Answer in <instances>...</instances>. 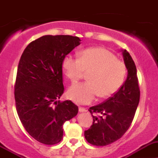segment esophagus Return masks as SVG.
<instances>
[{
	"mask_svg": "<svg viewBox=\"0 0 158 158\" xmlns=\"http://www.w3.org/2000/svg\"><path fill=\"white\" fill-rule=\"evenodd\" d=\"M79 112H85V111H87V110L85 109V108L79 107Z\"/></svg>",
	"mask_w": 158,
	"mask_h": 158,
	"instance_id": "34e87169",
	"label": "esophagus"
}]
</instances>
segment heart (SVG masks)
I'll return each mask as SVG.
<instances>
[{
    "instance_id": "heart-1",
    "label": "heart",
    "mask_w": 158,
    "mask_h": 158,
    "mask_svg": "<svg viewBox=\"0 0 158 158\" xmlns=\"http://www.w3.org/2000/svg\"><path fill=\"white\" fill-rule=\"evenodd\" d=\"M62 69L72 83L79 81L85 72H89L87 82L73 85L67 92L69 99L81 105L92 102L98 95L101 98L114 95L123 85L126 76L123 62L102 47L84 49L79 58L66 55L62 61Z\"/></svg>"
}]
</instances>
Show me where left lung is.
Segmentation results:
<instances>
[{
    "label": "left lung",
    "instance_id": "8db88e82",
    "mask_svg": "<svg viewBox=\"0 0 158 158\" xmlns=\"http://www.w3.org/2000/svg\"><path fill=\"white\" fill-rule=\"evenodd\" d=\"M124 63L128 70L126 80L119 90L108 100L98 106L89 108L92 113L101 115L92 116L93 124L85 131V138L95 146H106L123 136L130 127L140 100L137 69L128 52L122 49Z\"/></svg>",
    "mask_w": 158,
    "mask_h": 158
}]
</instances>
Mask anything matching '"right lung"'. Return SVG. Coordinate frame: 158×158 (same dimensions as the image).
Segmentation results:
<instances>
[{
	"mask_svg": "<svg viewBox=\"0 0 158 158\" xmlns=\"http://www.w3.org/2000/svg\"><path fill=\"white\" fill-rule=\"evenodd\" d=\"M81 40L69 35H45L23 51L17 69L15 102L22 125L30 136L52 145L63 138V125L78 114L71 101H58L63 95L62 61Z\"/></svg>",
	"mask_w": 158,
	"mask_h": 158,
	"instance_id": "1",
	"label": "right lung"
}]
</instances>
